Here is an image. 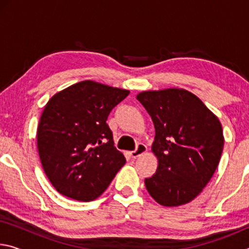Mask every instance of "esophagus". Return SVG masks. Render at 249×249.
I'll use <instances>...</instances> for the list:
<instances>
[{"label": "esophagus", "instance_id": "esophagus-1", "mask_svg": "<svg viewBox=\"0 0 249 249\" xmlns=\"http://www.w3.org/2000/svg\"><path fill=\"white\" fill-rule=\"evenodd\" d=\"M146 151H147L146 145L138 144L137 147H136V149L130 151V156H132V158H137V157H140V156H142V154H145Z\"/></svg>", "mask_w": 249, "mask_h": 249}]
</instances>
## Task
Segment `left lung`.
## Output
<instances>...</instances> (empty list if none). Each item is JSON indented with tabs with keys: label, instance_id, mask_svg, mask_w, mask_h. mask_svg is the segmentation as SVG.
<instances>
[{
	"label": "left lung",
	"instance_id": "1",
	"mask_svg": "<svg viewBox=\"0 0 249 249\" xmlns=\"http://www.w3.org/2000/svg\"><path fill=\"white\" fill-rule=\"evenodd\" d=\"M137 100L155 125L151 150L156 174L145 179L151 197L163 206H178L199 196L220 162L224 136L217 117L183 89L144 91Z\"/></svg>",
	"mask_w": 249,
	"mask_h": 249
}]
</instances>
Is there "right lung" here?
<instances>
[{"mask_svg":"<svg viewBox=\"0 0 249 249\" xmlns=\"http://www.w3.org/2000/svg\"><path fill=\"white\" fill-rule=\"evenodd\" d=\"M128 94V90L86 80L58 92L46 104L37 148L46 176L60 195L94 200L125 165L107 120Z\"/></svg>","mask_w":249,"mask_h":249,"instance_id":"1","label":"right lung"}]
</instances>
